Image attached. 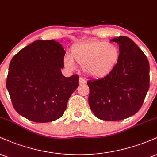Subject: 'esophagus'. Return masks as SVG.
<instances>
[{"instance_id":"34e87169","label":"esophagus","mask_w":157,"mask_h":157,"mask_svg":"<svg viewBox=\"0 0 157 157\" xmlns=\"http://www.w3.org/2000/svg\"><path fill=\"white\" fill-rule=\"evenodd\" d=\"M79 82H80V85L85 84V83H86V79L85 78V77H80V80H79Z\"/></svg>"}]
</instances>
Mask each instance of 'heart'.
Listing matches in <instances>:
<instances>
[{"label":"heart","mask_w":157,"mask_h":157,"mask_svg":"<svg viewBox=\"0 0 157 157\" xmlns=\"http://www.w3.org/2000/svg\"><path fill=\"white\" fill-rule=\"evenodd\" d=\"M120 51L118 47L107 41L92 40L75 44L71 56L65 58V64L70 69L75 67V61L83 66L90 76L100 78L110 74L119 61Z\"/></svg>","instance_id":"1"}]
</instances>
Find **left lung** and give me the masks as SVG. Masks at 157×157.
I'll return each instance as SVG.
<instances>
[{
  "label": "left lung",
  "instance_id": "obj_1",
  "mask_svg": "<svg viewBox=\"0 0 157 157\" xmlns=\"http://www.w3.org/2000/svg\"><path fill=\"white\" fill-rule=\"evenodd\" d=\"M119 45V61L110 74L88 80V103L98 118L120 121L139 111L149 88V63L142 50L129 37L111 40Z\"/></svg>",
  "mask_w": 157,
  "mask_h": 157
}]
</instances>
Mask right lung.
<instances>
[{
	"mask_svg": "<svg viewBox=\"0 0 157 157\" xmlns=\"http://www.w3.org/2000/svg\"><path fill=\"white\" fill-rule=\"evenodd\" d=\"M65 50L54 40H37L22 49L11 60L6 88L15 110L37 123L53 121L63 116L79 76L66 77Z\"/></svg>",
	"mask_w": 157,
	"mask_h": 157,
	"instance_id": "1",
	"label": "right lung"
}]
</instances>
